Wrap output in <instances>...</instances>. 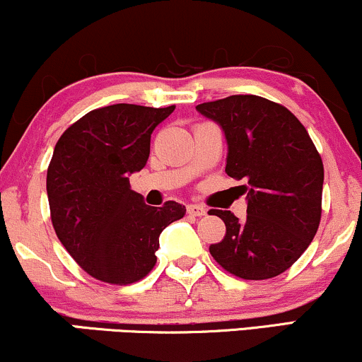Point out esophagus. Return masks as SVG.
Segmentation results:
<instances>
[{"label":"esophagus","instance_id":"1","mask_svg":"<svg viewBox=\"0 0 362 362\" xmlns=\"http://www.w3.org/2000/svg\"><path fill=\"white\" fill-rule=\"evenodd\" d=\"M187 213H189L190 216H195V218H201V216L207 214V211H206V207L201 204H190V206H187Z\"/></svg>","mask_w":362,"mask_h":362}]
</instances>
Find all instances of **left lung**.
Wrapping results in <instances>:
<instances>
[{"instance_id":"8db88e82","label":"left lung","mask_w":362,"mask_h":362,"mask_svg":"<svg viewBox=\"0 0 362 362\" xmlns=\"http://www.w3.org/2000/svg\"><path fill=\"white\" fill-rule=\"evenodd\" d=\"M223 129L226 173L245 180L247 218L211 209L226 224L214 260L242 279H271L308 248L322 216L323 163L308 131L286 107L257 95H231L195 107Z\"/></svg>"}]
</instances>
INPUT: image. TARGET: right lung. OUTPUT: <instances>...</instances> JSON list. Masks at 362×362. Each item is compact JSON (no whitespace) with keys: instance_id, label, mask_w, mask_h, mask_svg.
<instances>
[{"instance_id":"right-lung-1","label":"right lung","mask_w":362,"mask_h":362,"mask_svg":"<svg viewBox=\"0 0 362 362\" xmlns=\"http://www.w3.org/2000/svg\"><path fill=\"white\" fill-rule=\"evenodd\" d=\"M175 110L115 103L64 131L47 168L52 226L66 250L95 279L131 284L155 267L160 233L184 218L175 201L144 204L129 177L146 167L155 127Z\"/></svg>"}]
</instances>
